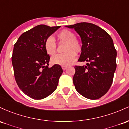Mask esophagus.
I'll list each match as a JSON object with an SVG mask.
<instances>
[{
    "label": "esophagus",
    "mask_w": 129,
    "mask_h": 129,
    "mask_svg": "<svg viewBox=\"0 0 129 129\" xmlns=\"http://www.w3.org/2000/svg\"><path fill=\"white\" fill-rule=\"evenodd\" d=\"M67 67H68L67 66H62V69H63V70H66V69H67Z\"/></svg>",
    "instance_id": "esophagus-1"
}]
</instances>
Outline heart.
Segmentation results:
<instances>
[{"label": "heart", "instance_id": "obj_1", "mask_svg": "<svg viewBox=\"0 0 129 129\" xmlns=\"http://www.w3.org/2000/svg\"><path fill=\"white\" fill-rule=\"evenodd\" d=\"M60 42H66L64 48L66 53L56 55L51 58L53 64L67 66L72 64L76 60V53H79L82 50V45L80 42L76 39V35L72 31L64 29L59 32L57 35ZM45 48L46 53L50 56H53L57 51V45L55 40L49 37L45 42Z\"/></svg>", "mask_w": 129, "mask_h": 129}]
</instances>
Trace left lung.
Instances as JSON below:
<instances>
[{"label":"left lung","mask_w":129,"mask_h":129,"mask_svg":"<svg viewBox=\"0 0 129 129\" xmlns=\"http://www.w3.org/2000/svg\"><path fill=\"white\" fill-rule=\"evenodd\" d=\"M66 27L74 29L81 39L78 61L87 62L86 66H75L73 82L76 90L86 98H100L110 89L116 69L117 52L113 39L104 29L92 23Z\"/></svg>","instance_id":"left-lung-1"}]
</instances>
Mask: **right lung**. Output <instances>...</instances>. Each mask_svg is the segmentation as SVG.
<instances>
[{
    "label": "right lung",
    "instance_id": "1",
    "mask_svg": "<svg viewBox=\"0 0 129 129\" xmlns=\"http://www.w3.org/2000/svg\"><path fill=\"white\" fill-rule=\"evenodd\" d=\"M60 26L39 25L24 32L14 45L12 57L15 80L19 89L36 100L48 97L57 88L62 69L48 67L45 42Z\"/></svg>",
    "mask_w": 129,
    "mask_h": 129
}]
</instances>
